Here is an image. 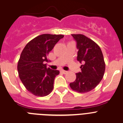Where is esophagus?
Here are the masks:
<instances>
[{
	"label": "esophagus",
	"instance_id": "esophagus-1",
	"mask_svg": "<svg viewBox=\"0 0 123 123\" xmlns=\"http://www.w3.org/2000/svg\"><path fill=\"white\" fill-rule=\"evenodd\" d=\"M61 73H62L63 74H66V73H67V71L64 70H61Z\"/></svg>",
	"mask_w": 123,
	"mask_h": 123
}]
</instances>
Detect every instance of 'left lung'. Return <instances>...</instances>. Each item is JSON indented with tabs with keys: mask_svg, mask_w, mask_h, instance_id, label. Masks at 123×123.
<instances>
[{
	"mask_svg": "<svg viewBox=\"0 0 123 123\" xmlns=\"http://www.w3.org/2000/svg\"><path fill=\"white\" fill-rule=\"evenodd\" d=\"M78 49L77 60L81 72L76 73L75 81L70 83L71 89L78 93L91 91L99 84L105 72L103 53L98 45L83 34H72Z\"/></svg>",
	"mask_w": 123,
	"mask_h": 123,
	"instance_id": "8db88e82",
	"label": "left lung"
}]
</instances>
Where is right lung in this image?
I'll list each match as a JSON object with an SVG mask.
<instances>
[{
    "instance_id": "add662e5",
    "label": "right lung",
    "mask_w": 123,
    "mask_h": 123,
    "mask_svg": "<svg viewBox=\"0 0 123 123\" xmlns=\"http://www.w3.org/2000/svg\"><path fill=\"white\" fill-rule=\"evenodd\" d=\"M62 34H43L30 41L22 50L18 64L19 78L25 88L33 95L45 96L53 89L54 80L59 71L47 68L45 62Z\"/></svg>"
}]
</instances>
